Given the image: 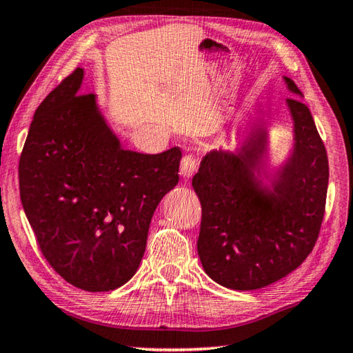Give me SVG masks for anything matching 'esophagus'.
Listing matches in <instances>:
<instances>
[{
	"label": "esophagus",
	"instance_id": "1",
	"mask_svg": "<svg viewBox=\"0 0 353 353\" xmlns=\"http://www.w3.org/2000/svg\"><path fill=\"white\" fill-rule=\"evenodd\" d=\"M198 170V159L192 154L185 155L181 161V176L183 179H190Z\"/></svg>",
	"mask_w": 353,
	"mask_h": 353
}]
</instances>
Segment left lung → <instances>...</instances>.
<instances>
[{
	"instance_id": "8db88e82",
	"label": "left lung",
	"mask_w": 353,
	"mask_h": 353,
	"mask_svg": "<svg viewBox=\"0 0 353 353\" xmlns=\"http://www.w3.org/2000/svg\"><path fill=\"white\" fill-rule=\"evenodd\" d=\"M294 98L303 93L283 76ZM285 104L293 144L271 166V134L265 123L234 150L203 157L192 185L201 201L198 255L206 274L231 290H256L306 260L319 238L328 190V157L311 110L299 99Z\"/></svg>"
}]
</instances>
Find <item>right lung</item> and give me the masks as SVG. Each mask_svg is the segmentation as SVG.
Listing matches in <instances>:
<instances>
[{
  "instance_id": "add662e5",
  "label": "right lung",
  "mask_w": 353,
  "mask_h": 353,
  "mask_svg": "<svg viewBox=\"0 0 353 353\" xmlns=\"http://www.w3.org/2000/svg\"><path fill=\"white\" fill-rule=\"evenodd\" d=\"M82 68L39 104L19 163L20 199L39 249L71 285L109 292L136 274L150 220L177 185L179 147L123 149Z\"/></svg>"
}]
</instances>
